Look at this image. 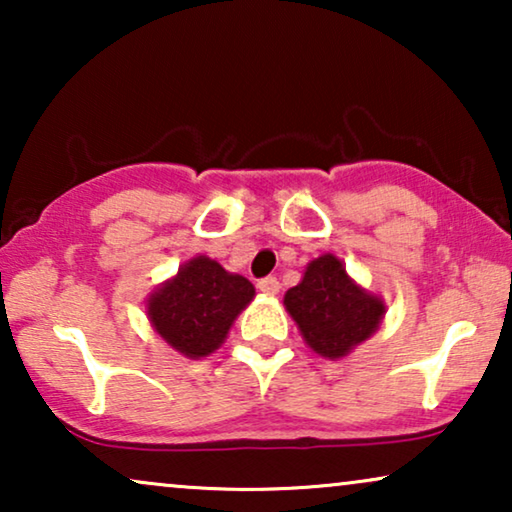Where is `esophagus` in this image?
I'll return each mask as SVG.
<instances>
[{"mask_svg":"<svg viewBox=\"0 0 512 512\" xmlns=\"http://www.w3.org/2000/svg\"><path fill=\"white\" fill-rule=\"evenodd\" d=\"M258 289H261L265 296H277L279 293V279L277 277H263L261 282H258Z\"/></svg>","mask_w":512,"mask_h":512,"instance_id":"obj_1","label":"esophagus"}]
</instances>
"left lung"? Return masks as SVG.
Segmentation results:
<instances>
[{
	"label": "left lung",
	"mask_w": 512,
	"mask_h": 512,
	"mask_svg": "<svg viewBox=\"0 0 512 512\" xmlns=\"http://www.w3.org/2000/svg\"><path fill=\"white\" fill-rule=\"evenodd\" d=\"M284 305L307 345L328 359H340L380 326L384 305L347 277L333 254L307 265L303 282L286 291Z\"/></svg>",
	"instance_id": "1"
}]
</instances>
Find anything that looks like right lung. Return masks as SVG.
Here are the masks:
<instances>
[{
	"label": "right lung",
	"instance_id": "1",
	"mask_svg": "<svg viewBox=\"0 0 512 512\" xmlns=\"http://www.w3.org/2000/svg\"><path fill=\"white\" fill-rule=\"evenodd\" d=\"M254 293L249 279L230 275L212 258L198 256L153 293L149 317L167 345L200 359L226 340L235 317Z\"/></svg>",
	"mask_w": 512,
	"mask_h": 512
}]
</instances>
